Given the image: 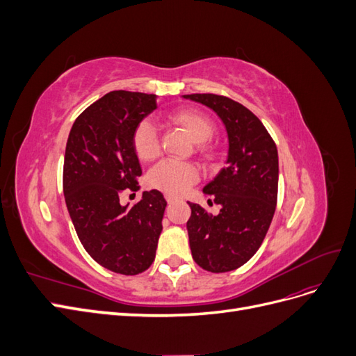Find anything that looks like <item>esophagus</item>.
Wrapping results in <instances>:
<instances>
[{
	"label": "esophagus",
	"instance_id": "34e87169",
	"mask_svg": "<svg viewBox=\"0 0 356 356\" xmlns=\"http://www.w3.org/2000/svg\"><path fill=\"white\" fill-rule=\"evenodd\" d=\"M165 197H166V200H168V203H174L178 197L175 196V195H169V193H166L165 195Z\"/></svg>",
	"mask_w": 356,
	"mask_h": 356
}]
</instances>
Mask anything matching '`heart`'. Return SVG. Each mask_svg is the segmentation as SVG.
I'll use <instances>...</instances> for the list:
<instances>
[{"instance_id": "heart-1", "label": "heart", "mask_w": 356, "mask_h": 356, "mask_svg": "<svg viewBox=\"0 0 356 356\" xmlns=\"http://www.w3.org/2000/svg\"><path fill=\"white\" fill-rule=\"evenodd\" d=\"M169 120L179 126L195 143H204L213 135L215 124L211 118L195 108H181L169 115ZM132 145L136 156L149 161L160 154V139L157 129L149 120L139 122L132 135ZM200 148L204 147L200 145ZM197 169L191 163L175 160H161L148 172L149 187L161 190L169 195H181L197 181Z\"/></svg>"}]
</instances>
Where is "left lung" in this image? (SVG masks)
<instances>
[{"instance_id":"obj_1","label":"left lung","mask_w":356,"mask_h":356,"mask_svg":"<svg viewBox=\"0 0 356 356\" xmlns=\"http://www.w3.org/2000/svg\"><path fill=\"white\" fill-rule=\"evenodd\" d=\"M184 98L212 108L229 134L225 166L203 188L220 204V213L212 217L188 202L187 230L193 260L212 273L230 272L258 251L270 227L277 202L276 144L260 118L227 96L191 93Z\"/></svg>"}]
</instances>
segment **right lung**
Wrapping results in <instances>:
<instances>
[{"label":"right lung","mask_w":356,"mask_h":356,"mask_svg":"<svg viewBox=\"0 0 356 356\" xmlns=\"http://www.w3.org/2000/svg\"><path fill=\"white\" fill-rule=\"evenodd\" d=\"M157 108L156 95L113 90L89 105L71 127L63 160V195L83 248L114 273L134 276L153 264L166 200L144 191L132 207L122 193L139 188L135 127Z\"/></svg>","instance_id":"right-lung-1"}]
</instances>
